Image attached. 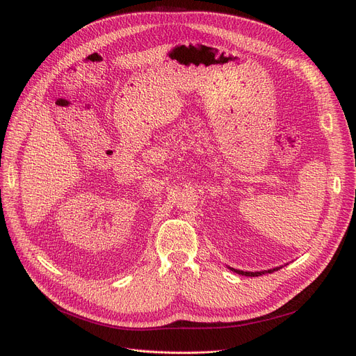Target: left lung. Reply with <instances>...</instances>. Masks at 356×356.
Here are the masks:
<instances>
[{
	"instance_id": "obj_1",
	"label": "left lung",
	"mask_w": 356,
	"mask_h": 356,
	"mask_svg": "<svg viewBox=\"0 0 356 356\" xmlns=\"http://www.w3.org/2000/svg\"><path fill=\"white\" fill-rule=\"evenodd\" d=\"M282 267H275V268H271V270H264V271H242V270H236V268H232L229 267L231 271L236 273V274H241V275H247V277H258V275H263V274H268V273H274V271H278Z\"/></svg>"
}]
</instances>
